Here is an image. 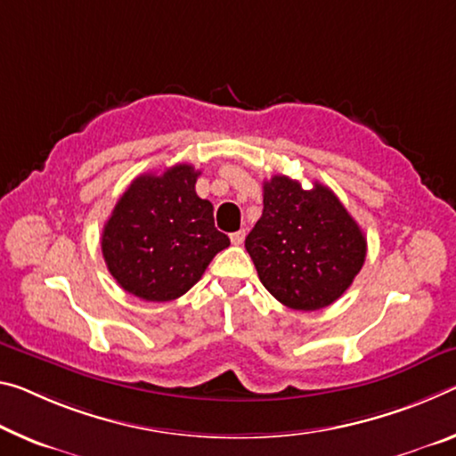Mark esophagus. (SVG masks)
Wrapping results in <instances>:
<instances>
[{
  "label": "esophagus",
  "mask_w": 456,
  "mask_h": 456,
  "mask_svg": "<svg viewBox=\"0 0 456 456\" xmlns=\"http://www.w3.org/2000/svg\"><path fill=\"white\" fill-rule=\"evenodd\" d=\"M245 240V229L235 231V233H231V243L233 245H241Z\"/></svg>",
  "instance_id": "1"
}]
</instances>
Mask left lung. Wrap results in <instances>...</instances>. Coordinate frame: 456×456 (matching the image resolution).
<instances>
[{
    "instance_id": "left-lung-1",
    "label": "left lung",
    "mask_w": 456,
    "mask_h": 456,
    "mask_svg": "<svg viewBox=\"0 0 456 456\" xmlns=\"http://www.w3.org/2000/svg\"><path fill=\"white\" fill-rule=\"evenodd\" d=\"M245 249L273 298L294 310H321L353 284L367 241L329 186L314 183L305 191L298 180L272 176Z\"/></svg>"
}]
</instances>
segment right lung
Here are the masks:
<instances>
[{"instance_id":"right-lung-1","label":"right lung","mask_w":456,"mask_h":456,"mask_svg":"<svg viewBox=\"0 0 456 456\" xmlns=\"http://www.w3.org/2000/svg\"><path fill=\"white\" fill-rule=\"evenodd\" d=\"M197 178L191 164H176L162 175L137 176L121 194L101 249L126 292L148 302L175 300L229 248V237L215 227L213 205L194 191Z\"/></svg>"}]
</instances>
